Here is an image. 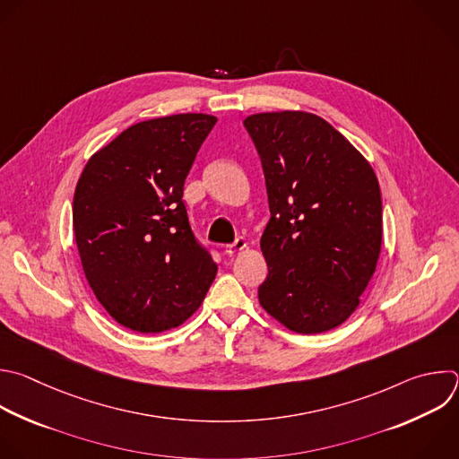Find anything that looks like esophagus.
<instances>
[{
	"instance_id": "obj_1",
	"label": "esophagus",
	"mask_w": 459,
	"mask_h": 459,
	"mask_svg": "<svg viewBox=\"0 0 459 459\" xmlns=\"http://www.w3.org/2000/svg\"><path fill=\"white\" fill-rule=\"evenodd\" d=\"M247 248V241L243 239V238H238L234 243H229L227 247H225V252L229 254V255H234L236 252H241V250H245Z\"/></svg>"
}]
</instances>
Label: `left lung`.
Masks as SVG:
<instances>
[{"label": "left lung", "instance_id": "8db88e82", "mask_svg": "<svg viewBox=\"0 0 459 459\" xmlns=\"http://www.w3.org/2000/svg\"><path fill=\"white\" fill-rule=\"evenodd\" d=\"M243 124L259 152L270 207L261 307L297 333L333 330L357 310L380 255L377 175L314 113H255Z\"/></svg>", "mask_w": 459, "mask_h": 459}]
</instances>
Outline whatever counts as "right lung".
Returning a JSON list of instances; mask_svg holds the SVG:
<instances>
[{
    "label": "right lung",
    "instance_id": "1",
    "mask_svg": "<svg viewBox=\"0 0 459 459\" xmlns=\"http://www.w3.org/2000/svg\"><path fill=\"white\" fill-rule=\"evenodd\" d=\"M216 120L180 113L138 122L99 149L77 182L74 234L84 275L106 312L133 332L180 326L216 277L182 200Z\"/></svg>",
    "mask_w": 459,
    "mask_h": 459
}]
</instances>
